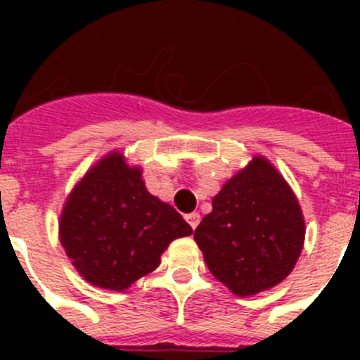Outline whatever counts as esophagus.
<instances>
[{"label":"esophagus","instance_id":"esophagus-1","mask_svg":"<svg viewBox=\"0 0 360 360\" xmlns=\"http://www.w3.org/2000/svg\"><path fill=\"white\" fill-rule=\"evenodd\" d=\"M186 219H187V224L191 225V229H196L200 224V214L198 212H191V214L186 216Z\"/></svg>","mask_w":360,"mask_h":360}]
</instances>
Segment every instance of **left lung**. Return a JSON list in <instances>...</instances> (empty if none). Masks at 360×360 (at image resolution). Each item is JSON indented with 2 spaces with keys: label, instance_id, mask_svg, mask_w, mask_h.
Here are the masks:
<instances>
[{
  "label": "left lung",
  "instance_id": "obj_1",
  "mask_svg": "<svg viewBox=\"0 0 360 360\" xmlns=\"http://www.w3.org/2000/svg\"><path fill=\"white\" fill-rule=\"evenodd\" d=\"M195 240L211 274L247 297L292 272L303 250V212L274 165L254 157L212 198Z\"/></svg>",
  "mask_w": 360,
  "mask_h": 360
}]
</instances>
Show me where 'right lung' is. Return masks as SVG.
Wrapping results in <instances>:
<instances>
[{
  "label": "right lung",
  "instance_id": "obj_1",
  "mask_svg": "<svg viewBox=\"0 0 360 360\" xmlns=\"http://www.w3.org/2000/svg\"><path fill=\"white\" fill-rule=\"evenodd\" d=\"M193 229L180 212L148 193L141 167L110 153L73 187L59 236L79 274L95 287L122 292L160 265L176 238Z\"/></svg>",
  "mask_w": 360,
  "mask_h": 360
}]
</instances>
